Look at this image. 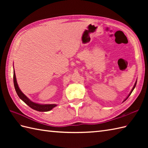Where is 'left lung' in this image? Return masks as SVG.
Returning <instances> with one entry per match:
<instances>
[{"mask_svg": "<svg viewBox=\"0 0 148 148\" xmlns=\"http://www.w3.org/2000/svg\"><path fill=\"white\" fill-rule=\"evenodd\" d=\"M136 84H137V81H136V83H135V84H134V87H133V88H132V90H131V92H130V93H129V95H128V97H127V98L125 99V100H124V101H125V100H127V99L128 98V97H129V96L130 95V94L132 93V92H133V90H134V88H135V87H136ZM124 101H123V102H124Z\"/></svg>", "mask_w": 148, "mask_h": 148, "instance_id": "left-lung-1", "label": "left lung"}]
</instances>
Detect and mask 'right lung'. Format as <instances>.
Wrapping results in <instances>:
<instances>
[{
    "label": "right lung",
    "instance_id": "obj_1",
    "mask_svg": "<svg viewBox=\"0 0 148 148\" xmlns=\"http://www.w3.org/2000/svg\"><path fill=\"white\" fill-rule=\"evenodd\" d=\"M13 81H14V88H15L16 92L17 95H18L19 97H20V99L23 100V101L27 105L29 106L30 108H31L32 109L40 112H46V111H50V110H51L53 108H54L55 107L57 106L56 104H40V103L34 102L32 101V100H30L23 92H21L20 89V88H19L18 84L17 83L16 77L14 70L13 72Z\"/></svg>",
    "mask_w": 148,
    "mask_h": 148
}]
</instances>
